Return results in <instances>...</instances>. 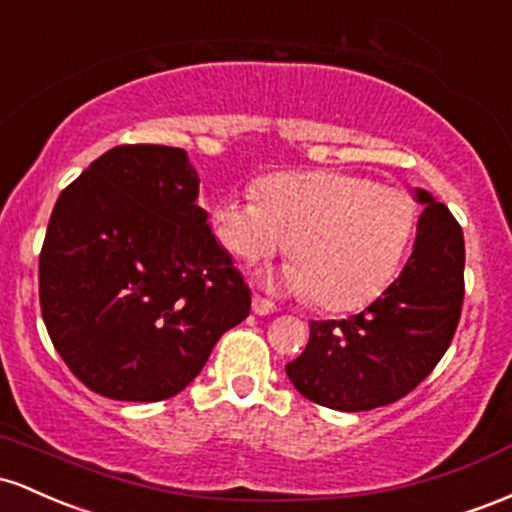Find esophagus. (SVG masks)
Wrapping results in <instances>:
<instances>
[{
	"label": "esophagus",
	"instance_id": "esophagus-1",
	"mask_svg": "<svg viewBox=\"0 0 512 512\" xmlns=\"http://www.w3.org/2000/svg\"><path fill=\"white\" fill-rule=\"evenodd\" d=\"M273 312H278V307H275L268 297L254 295V314H258V317H266V314H273Z\"/></svg>",
	"mask_w": 512,
	"mask_h": 512
}]
</instances>
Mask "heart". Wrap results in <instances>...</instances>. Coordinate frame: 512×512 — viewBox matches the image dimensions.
Listing matches in <instances>:
<instances>
[{
  "label": "heart",
  "mask_w": 512,
  "mask_h": 512,
  "mask_svg": "<svg viewBox=\"0 0 512 512\" xmlns=\"http://www.w3.org/2000/svg\"><path fill=\"white\" fill-rule=\"evenodd\" d=\"M256 198L217 205L215 237L241 263L266 261L287 246L285 287L326 312L375 300L416 227L409 193L346 171L268 176Z\"/></svg>",
  "instance_id": "obj_1"
}]
</instances>
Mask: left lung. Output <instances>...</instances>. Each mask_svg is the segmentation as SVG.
Masks as SVG:
<instances>
[{"label": "left lung", "mask_w": 512, "mask_h": 512, "mask_svg": "<svg viewBox=\"0 0 512 512\" xmlns=\"http://www.w3.org/2000/svg\"><path fill=\"white\" fill-rule=\"evenodd\" d=\"M426 203L404 271L348 319L309 321V343L285 365L304 399L336 411H370L413 392L440 363L464 302V237L447 205Z\"/></svg>", "instance_id": "1"}]
</instances>
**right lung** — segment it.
<instances>
[{
	"label": "right lung",
	"instance_id": "1",
	"mask_svg": "<svg viewBox=\"0 0 512 512\" xmlns=\"http://www.w3.org/2000/svg\"><path fill=\"white\" fill-rule=\"evenodd\" d=\"M198 174L166 145L108 149L57 198L38 258L50 341L116 401H164L200 375L251 290L200 208Z\"/></svg>",
	"mask_w": 512,
	"mask_h": 512
}]
</instances>
